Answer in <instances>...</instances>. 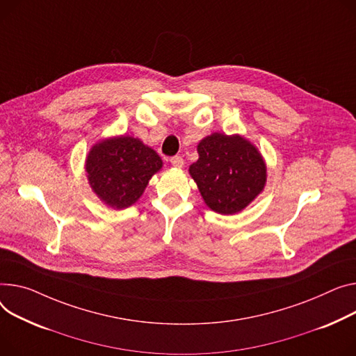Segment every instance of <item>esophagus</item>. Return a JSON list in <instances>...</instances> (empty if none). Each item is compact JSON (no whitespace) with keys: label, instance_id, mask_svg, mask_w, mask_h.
<instances>
[{"label":"esophagus","instance_id":"esophagus-1","mask_svg":"<svg viewBox=\"0 0 356 356\" xmlns=\"http://www.w3.org/2000/svg\"><path fill=\"white\" fill-rule=\"evenodd\" d=\"M170 163L175 165V168H183L184 160H183L181 156H173V157L170 159Z\"/></svg>","mask_w":356,"mask_h":356}]
</instances>
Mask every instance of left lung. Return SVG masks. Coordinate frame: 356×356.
I'll return each instance as SVG.
<instances>
[{
  "label": "left lung",
  "mask_w": 356,
  "mask_h": 356,
  "mask_svg": "<svg viewBox=\"0 0 356 356\" xmlns=\"http://www.w3.org/2000/svg\"><path fill=\"white\" fill-rule=\"evenodd\" d=\"M197 152L188 172L211 210L234 215L264 191L265 161L243 137L213 133L200 141Z\"/></svg>",
  "instance_id": "1"
}]
</instances>
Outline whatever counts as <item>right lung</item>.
Returning <instances> with one entry per match:
<instances>
[{
    "instance_id": "right-lung-1",
    "label": "right lung",
    "mask_w": 356,
    "mask_h": 356,
    "mask_svg": "<svg viewBox=\"0 0 356 356\" xmlns=\"http://www.w3.org/2000/svg\"><path fill=\"white\" fill-rule=\"evenodd\" d=\"M161 164L153 149L138 138L123 136L94 146L86 160V172L92 191L103 202L115 209H124L143 195Z\"/></svg>"
}]
</instances>
